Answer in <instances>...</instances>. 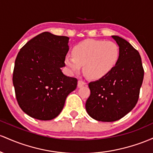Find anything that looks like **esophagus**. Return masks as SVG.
Listing matches in <instances>:
<instances>
[{"label": "esophagus", "mask_w": 153, "mask_h": 153, "mask_svg": "<svg viewBox=\"0 0 153 153\" xmlns=\"http://www.w3.org/2000/svg\"><path fill=\"white\" fill-rule=\"evenodd\" d=\"M86 82H84L83 80H82V79H79L78 81V87H83L84 85H86Z\"/></svg>", "instance_id": "1"}]
</instances>
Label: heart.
<instances>
[{"label":"heart","mask_w":153,"mask_h":153,"mask_svg":"<svg viewBox=\"0 0 153 153\" xmlns=\"http://www.w3.org/2000/svg\"><path fill=\"white\" fill-rule=\"evenodd\" d=\"M120 58V48L116 42L104 39H89L73 48V56L65 57L70 71L76 73L84 65V71L94 79L103 78L114 69Z\"/></svg>","instance_id":"heart-1"}]
</instances>
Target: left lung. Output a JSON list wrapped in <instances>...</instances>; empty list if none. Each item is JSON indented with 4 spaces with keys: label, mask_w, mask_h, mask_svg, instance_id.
Here are the masks:
<instances>
[{
    "label": "left lung",
    "mask_w": 153,
    "mask_h": 153,
    "mask_svg": "<svg viewBox=\"0 0 153 153\" xmlns=\"http://www.w3.org/2000/svg\"><path fill=\"white\" fill-rule=\"evenodd\" d=\"M120 48L118 63L106 76L89 83L87 114L99 121L111 122L126 116L136 105L144 78L141 56L129 42L112 36Z\"/></svg>",
    "instance_id": "obj_1"
}]
</instances>
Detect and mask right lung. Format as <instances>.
<instances>
[{
    "label": "right lung",
    "mask_w": 153,
    "mask_h": 153,
    "mask_svg": "<svg viewBox=\"0 0 153 153\" xmlns=\"http://www.w3.org/2000/svg\"><path fill=\"white\" fill-rule=\"evenodd\" d=\"M68 37L45 32L31 39L17 55L13 84L19 105L25 114L42 121L53 119L62 111L77 79L66 76Z\"/></svg>",
    "instance_id": "1"
}]
</instances>
